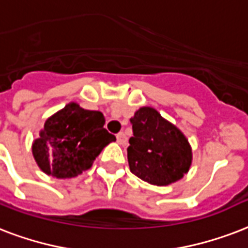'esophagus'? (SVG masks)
Segmentation results:
<instances>
[{"label": "esophagus", "instance_id": "1", "mask_svg": "<svg viewBox=\"0 0 248 248\" xmlns=\"http://www.w3.org/2000/svg\"><path fill=\"white\" fill-rule=\"evenodd\" d=\"M117 141H118V144L124 145L126 144V141H127V138L124 135V132H120V134H117Z\"/></svg>", "mask_w": 248, "mask_h": 248}]
</instances>
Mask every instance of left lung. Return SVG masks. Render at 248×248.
<instances>
[{
  "label": "left lung",
  "mask_w": 248,
  "mask_h": 248,
  "mask_svg": "<svg viewBox=\"0 0 248 248\" xmlns=\"http://www.w3.org/2000/svg\"><path fill=\"white\" fill-rule=\"evenodd\" d=\"M130 122L134 137L127 148L132 174L156 186H168L183 178L192 162L188 139L156 109L139 108Z\"/></svg>",
  "instance_id": "obj_1"
}]
</instances>
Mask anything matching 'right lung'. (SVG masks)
Instances as JSON below:
<instances>
[{
  "mask_svg": "<svg viewBox=\"0 0 248 248\" xmlns=\"http://www.w3.org/2000/svg\"><path fill=\"white\" fill-rule=\"evenodd\" d=\"M104 124L101 111L86 110L78 103H69L45 121L39 138L32 143L37 166L54 178L82 174L100 152L116 140Z\"/></svg>",
  "mask_w": 248,
  "mask_h": 248,
  "instance_id": "1",
  "label": "right lung"
}]
</instances>
